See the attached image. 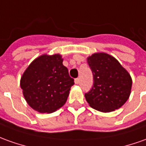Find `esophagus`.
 Wrapping results in <instances>:
<instances>
[{"label": "esophagus", "instance_id": "1", "mask_svg": "<svg viewBox=\"0 0 146 146\" xmlns=\"http://www.w3.org/2000/svg\"><path fill=\"white\" fill-rule=\"evenodd\" d=\"M79 83H80V79H79V78H77V79H75V84H79Z\"/></svg>", "mask_w": 146, "mask_h": 146}]
</instances>
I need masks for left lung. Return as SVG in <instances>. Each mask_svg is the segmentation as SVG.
<instances>
[{
	"label": "left lung",
	"instance_id": "8db88e82",
	"mask_svg": "<svg viewBox=\"0 0 146 146\" xmlns=\"http://www.w3.org/2000/svg\"><path fill=\"white\" fill-rule=\"evenodd\" d=\"M93 73L94 84L85 94L86 102L98 111L108 113L119 109L128 100L132 79L114 57L104 52L87 58Z\"/></svg>",
	"mask_w": 146,
	"mask_h": 146
}]
</instances>
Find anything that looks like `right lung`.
I'll return each mask as SVG.
<instances>
[{"label":"right lung","instance_id":"1","mask_svg":"<svg viewBox=\"0 0 146 146\" xmlns=\"http://www.w3.org/2000/svg\"><path fill=\"white\" fill-rule=\"evenodd\" d=\"M63 60L60 54L42 55L30 63L21 77L26 102L40 113H52L67 102L75 83Z\"/></svg>","mask_w":146,"mask_h":146}]
</instances>
